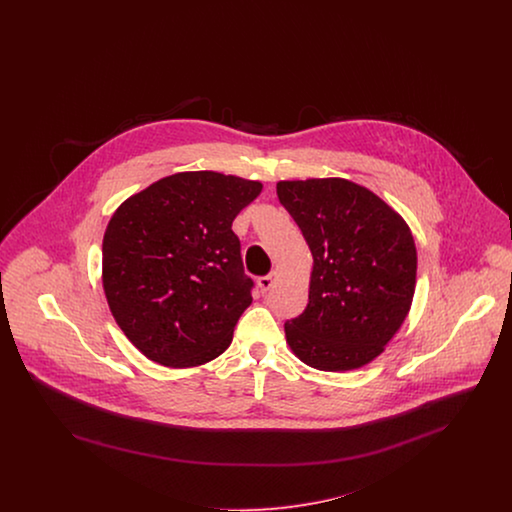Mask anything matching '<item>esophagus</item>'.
Masks as SVG:
<instances>
[{
    "instance_id": "obj_1",
    "label": "esophagus",
    "mask_w": 512,
    "mask_h": 512,
    "mask_svg": "<svg viewBox=\"0 0 512 512\" xmlns=\"http://www.w3.org/2000/svg\"><path fill=\"white\" fill-rule=\"evenodd\" d=\"M276 278H278V274H276V272H270V274H267V276H261L257 284H259V288H261L263 292H268V290L274 286Z\"/></svg>"
}]
</instances>
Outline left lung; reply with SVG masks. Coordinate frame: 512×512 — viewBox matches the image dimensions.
I'll list each match as a JSON object with an SVG mask.
<instances>
[{"label": "left lung", "instance_id": "obj_1", "mask_svg": "<svg viewBox=\"0 0 512 512\" xmlns=\"http://www.w3.org/2000/svg\"><path fill=\"white\" fill-rule=\"evenodd\" d=\"M276 194L313 253L307 309L284 324L290 349L326 372L368 365L411 311L416 247L409 224L345 178L282 180Z\"/></svg>", "mask_w": 512, "mask_h": 512}]
</instances>
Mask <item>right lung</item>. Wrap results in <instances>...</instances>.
<instances>
[{"label":"right lung","mask_w":512,"mask_h":512,"mask_svg":"<svg viewBox=\"0 0 512 512\" xmlns=\"http://www.w3.org/2000/svg\"><path fill=\"white\" fill-rule=\"evenodd\" d=\"M259 180L176 172L130 195L103 236V292L124 336L149 361L190 368L217 359L251 305L238 213Z\"/></svg>","instance_id":"add662e5"}]
</instances>
